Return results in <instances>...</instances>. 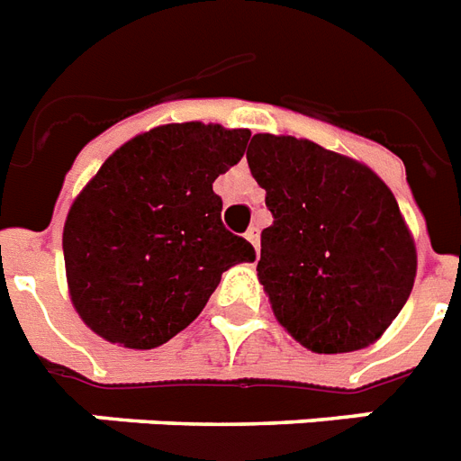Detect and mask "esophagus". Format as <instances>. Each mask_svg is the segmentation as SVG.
<instances>
[{
    "label": "esophagus",
    "instance_id": "obj_1",
    "mask_svg": "<svg viewBox=\"0 0 461 461\" xmlns=\"http://www.w3.org/2000/svg\"><path fill=\"white\" fill-rule=\"evenodd\" d=\"M246 239L253 243V249H260V231H258V227H250V230L246 231Z\"/></svg>",
    "mask_w": 461,
    "mask_h": 461
}]
</instances>
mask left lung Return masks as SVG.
Here are the masks:
<instances>
[{"label": "left lung", "instance_id": "obj_1", "mask_svg": "<svg viewBox=\"0 0 461 461\" xmlns=\"http://www.w3.org/2000/svg\"><path fill=\"white\" fill-rule=\"evenodd\" d=\"M246 158L275 218L260 234L258 279L279 324L312 353L374 343L417 276L414 239L391 189L310 140L253 134Z\"/></svg>", "mask_w": 461, "mask_h": 461}]
</instances>
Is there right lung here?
I'll use <instances>...</instances> for the list:
<instances>
[{
  "label": "right lung",
  "instance_id": "add662e5",
  "mask_svg": "<svg viewBox=\"0 0 461 461\" xmlns=\"http://www.w3.org/2000/svg\"><path fill=\"white\" fill-rule=\"evenodd\" d=\"M249 140L222 125H160L89 179L66 218L63 258L70 301L95 334L137 350L163 346L201 315L222 272L256 260L224 230L212 192Z\"/></svg>",
  "mask_w": 461,
  "mask_h": 461
}]
</instances>
